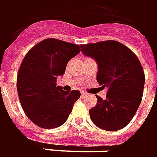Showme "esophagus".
<instances>
[{
	"label": "esophagus",
	"instance_id": "obj_1",
	"mask_svg": "<svg viewBox=\"0 0 157 157\" xmlns=\"http://www.w3.org/2000/svg\"><path fill=\"white\" fill-rule=\"evenodd\" d=\"M88 94L87 93H85V92H81V97L82 98H84V97H86Z\"/></svg>",
	"mask_w": 157,
	"mask_h": 157
}]
</instances>
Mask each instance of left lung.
Instances as JSON below:
<instances>
[{
  "label": "left lung",
  "instance_id": "obj_1",
  "mask_svg": "<svg viewBox=\"0 0 157 157\" xmlns=\"http://www.w3.org/2000/svg\"><path fill=\"white\" fill-rule=\"evenodd\" d=\"M84 56L98 64L96 79L107 88L106 99L96 95L97 104L90 110L92 122L101 129L117 131L126 127L140 105L144 73L140 62L120 42L105 40L81 45Z\"/></svg>",
  "mask_w": 157,
  "mask_h": 157
}]
</instances>
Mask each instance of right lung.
Returning a JSON list of instances; mask_svg holds the SVG:
<instances>
[{"label": "right lung", "mask_w": 157, "mask_h": 157, "mask_svg": "<svg viewBox=\"0 0 157 157\" xmlns=\"http://www.w3.org/2000/svg\"><path fill=\"white\" fill-rule=\"evenodd\" d=\"M79 52L78 45L50 38L34 45L24 56L17 89L23 111L35 125L56 128L67 120L80 91H64L56 82L64 74L69 60Z\"/></svg>", "instance_id": "obj_1"}]
</instances>
